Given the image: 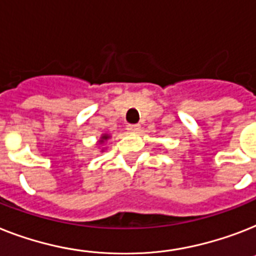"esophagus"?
Listing matches in <instances>:
<instances>
[{"mask_svg":"<svg viewBox=\"0 0 256 256\" xmlns=\"http://www.w3.org/2000/svg\"><path fill=\"white\" fill-rule=\"evenodd\" d=\"M140 130V126L139 124H128V132H132V134H136Z\"/></svg>","mask_w":256,"mask_h":256,"instance_id":"esophagus-1","label":"esophagus"}]
</instances>
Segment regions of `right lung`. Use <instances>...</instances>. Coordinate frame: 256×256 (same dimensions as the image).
I'll return each instance as SVG.
<instances>
[{
    "label": "right lung",
    "instance_id": "add662e5",
    "mask_svg": "<svg viewBox=\"0 0 256 256\" xmlns=\"http://www.w3.org/2000/svg\"><path fill=\"white\" fill-rule=\"evenodd\" d=\"M109 138H110L109 134H102V136H101V139H100V143H105ZM102 151H104V150H102Z\"/></svg>",
    "mask_w": 256,
    "mask_h": 256
}]
</instances>
